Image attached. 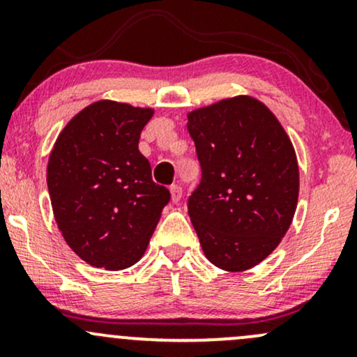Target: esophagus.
Wrapping results in <instances>:
<instances>
[{
  "instance_id": "1",
  "label": "esophagus",
  "mask_w": 357,
  "mask_h": 357,
  "mask_svg": "<svg viewBox=\"0 0 357 357\" xmlns=\"http://www.w3.org/2000/svg\"><path fill=\"white\" fill-rule=\"evenodd\" d=\"M169 191H171V202L178 203L179 199H181V196H183L181 186H179V184H173V186L169 188Z\"/></svg>"
}]
</instances>
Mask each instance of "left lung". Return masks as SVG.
<instances>
[{
	"label": "left lung",
	"mask_w": 357,
	"mask_h": 357,
	"mask_svg": "<svg viewBox=\"0 0 357 357\" xmlns=\"http://www.w3.org/2000/svg\"><path fill=\"white\" fill-rule=\"evenodd\" d=\"M202 183L188 215L215 267L243 272L284 238L298 199L292 141L267 105L250 96L223 99L188 114Z\"/></svg>",
	"instance_id": "obj_1"
}]
</instances>
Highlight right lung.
Wrapping results in <instances>:
<instances>
[{
    "instance_id": "add662e5",
    "label": "right lung",
    "mask_w": 357,
    "mask_h": 357,
    "mask_svg": "<svg viewBox=\"0 0 357 357\" xmlns=\"http://www.w3.org/2000/svg\"><path fill=\"white\" fill-rule=\"evenodd\" d=\"M154 109L97 100L70 119L47 167L53 216L67 245L92 267L122 270L144 255L169 191L139 151Z\"/></svg>"
}]
</instances>
